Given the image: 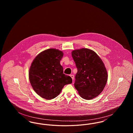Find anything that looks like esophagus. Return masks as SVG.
Instances as JSON below:
<instances>
[{"instance_id": "1", "label": "esophagus", "mask_w": 133, "mask_h": 133, "mask_svg": "<svg viewBox=\"0 0 133 133\" xmlns=\"http://www.w3.org/2000/svg\"><path fill=\"white\" fill-rule=\"evenodd\" d=\"M70 77H71L72 78V80H74V75H70Z\"/></svg>"}]
</instances>
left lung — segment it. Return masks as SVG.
Instances as JSON below:
<instances>
[{"label": "left lung", "mask_w": 133, "mask_h": 133, "mask_svg": "<svg viewBox=\"0 0 133 133\" xmlns=\"http://www.w3.org/2000/svg\"><path fill=\"white\" fill-rule=\"evenodd\" d=\"M77 68L74 86L80 96L91 100L103 91L107 82V70L101 59L94 51L82 48L72 52Z\"/></svg>", "instance_id": "obj_1"}]
</instances>
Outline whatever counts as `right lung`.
Here are the masks:
<instances>
[{"label": "right lung", "instance_id": "1", "mask_svg": "<svg viewBox=\"0 0 133 133\" xmlns=\"http://www.w3.org/2000/svg\"><path fill=\"white\" fill-rule=\"evenodd\" d=\"M63 56L61 51L49 49L39 53L32 63L30 82L35 92L45 99L55 98L65 85L72 82L71 77L64 74L60 63Z\"/></svg>", "mask_w": 133, "mask_h": 133}]
</instances>
